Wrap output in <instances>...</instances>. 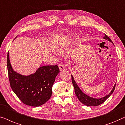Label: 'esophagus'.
I'll return each instance as SVG.
<instances>
[{
	"instance_id": "esophagus-1",
	"label": "esophagus",
	"mask_w": 125,
	"mask_h": 125,
	"mask_svg": "<svg viewBox=\"0 0 125 125\" xmlns=\"http://www.w3.org/2000/svg\"><path fill=\"white\" fill-rule=\"evenodd\" d=\"M59 68L60 71H62V70H66V67H64L63 64H61V63L59 64Z\"/></svg>"
}]
</instances>
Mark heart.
I'll list each match as a JSON object with an SVG mask.
<instances>
[{"mask_svg":"<svg viewBox=\"0 0 125 125\" xmlns=\"http://www.w3.org/2000/svg\"><path fill=\"white\" fill-rule=\"evenodd\" d=\"M69 35L64 36L56 39L52 44V48L55 52L61 53L67 48V42Z\"/></svg>","mask_w":125,"mask_h":125,"instance_id":"heart-1","label":"heart"}]
</instances>
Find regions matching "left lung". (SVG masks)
I'll list each match as a JSON object with an SVG mask.
<instances>
[{
	"instance_id": "8db88e82",
	"label": "left lung",
	"mask_w": 125,
	"mask_h": 125,
	"mask_svg": "<svg viewBox=\"0 0 125 125\" xmlns=\"http://www.w3.org/2000/svg\"><path fill=\"white\" fill-rule=\"evenodd\" d=\"M104 39H106V40H108L110 41V42H111L113 44L112 40L110 39V38L108 37V36H107L106 34H105V36L103 37ZM72 81L73 83V85L74 87V91H75V94H76L77 98L78 99V100L81 102L83 104L87 105V106H98V105H100L101 104H102L103 103H104L105 100H107L108 98L111 96V94H113L114 91L115 86H116V83L114 85V87L111 91V92L109 94L107 95L105 97L100 98V99H96V98H93L91 97H89L85 94L82 92L81 90H80V88L78 86V85H77L76 83H75V80L73 78V77L72 76Z\"/></svg>"
}]
</instances>
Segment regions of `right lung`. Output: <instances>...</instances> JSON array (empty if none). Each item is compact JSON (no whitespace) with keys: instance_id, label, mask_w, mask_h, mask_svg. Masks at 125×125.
<instances>
[{"instance_id":"1","label":"right lung","mask_w":125,"mask_h":125,"mask_svg":"<svg viewBox=\"0 0 125 125\" xmlns=\"http://www.w3.org/2000/svg\"><path fill=\"white\" fill-rule=\"evenodd\" d=\"M7 66L11 88L23 104L39 107L50 99L55 77L59 73L57 65L42 66L34 74L22 75L12 69L8 52Z\"/></svg>"}]
</instances>
